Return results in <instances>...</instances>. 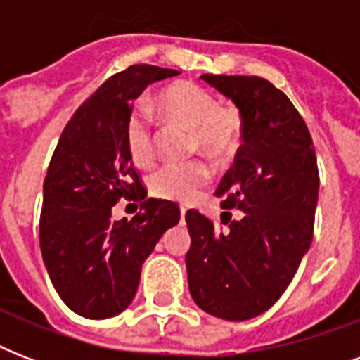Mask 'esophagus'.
<instances>
[{
    "mask_svg": "<svg viewBox=\"0 0 360 360\" xmlns=\"http://www.w3.org/2000/svg\"><path fill=\"white\" fill-rule=\"evenodd\" d=\"M185 217H186V209H185V207H181V222L185 220Z\"/></svg>",
    "mask_w": 360,
    "mask_h": 360,
    "instance_id": "esophagus-1",
    "label": "esophagus"
}]
</instances>
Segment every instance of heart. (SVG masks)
<instances>
[{
	"instance_id": "heart-1",
	"label": "heart",
	"mask_w": 360,
	"mask_h": 360,
	"mask_svg": "<svg viewBox=\"0 0 360 360\" xmlns=\"http://www.w3.org/2000/svg\"><path fill=\"white\" fill-rule=\"evenodd\" d=\"M160 114L169 123L192 130L194 151L211 158H224L237 146L243 130L239 110L230 104H219L205 87L183 82L164 89L157 98ZM124 143L136 166H149L155 160V132L149 110L140 106L130 112L124 124ZM211 183V168L202 160L183 164H164L149 177L155 196L172 202H194Z\"/></svg>"
}]
</instances>
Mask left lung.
<instances>
[{"mask_svg":"<svg viewBox=\"0 0 360 360\" xmlns=\"http://www.w3.org/2000/svg\"><path fill=\"white\" fill-rule=\"evenodd\" d=\"M239 110L243 146L220 181L226 230L191 209L188 290L203 312L245 321L273 307L314 236L319 174L312 136L291 101L259 76L202 75Z\"/></svg>","mask_w":360,"mask_h":360,"instance_id":"1","label":"left lung"}]
</instances>
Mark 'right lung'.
I'll return each mask as SVG.
<instances>
[{"label":"right lung","instance_id":"1","mask_svg":"<svg viewBox=\"0 0 360 360\" xmlns=\"http://www.w3.org/2000/svg\"><path fill=\"white\" fill-rule=\"evenodd\" d=\"M179 72L132 65L104 82L67 123L44 179L39 240L53 288L67 307L89 319L129 307L141 265L179 222V205L147 198L124 143L132 101L149 84ZM120 197L141 202L130 223L114 221Z\"/></svg>","mask_w":360,"mask_h":360}]
</instances>
